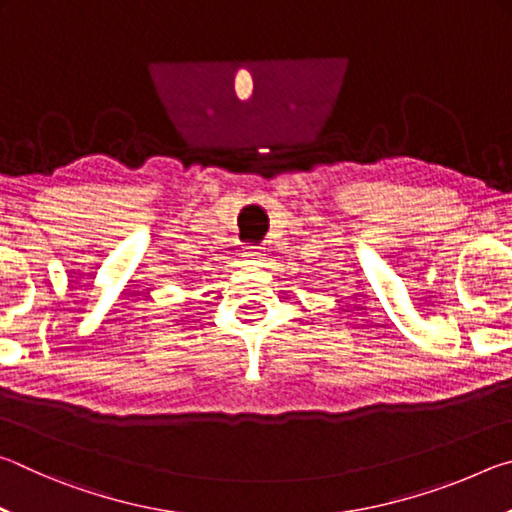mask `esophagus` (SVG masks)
I'll return each instance as SVG.
<instances>
[{
    "instance_id": "esophagus-1",
    "label": "esophagus",
    "mask_w": 512,
    "mask_h": 512,
    "mask_svg": "<svg viewBox=\"0 0 512 512\" xmlns=\"http://www.w3.org/2000/svg\"><path fill=\"white\" fill-rule=\"evenodd\" d=\"M244 257H248V259H253V262H259V259H262V253H257V250H250V253H246Z\"/></svg>"
}]
</instances>
